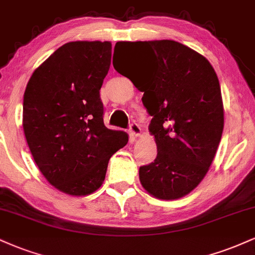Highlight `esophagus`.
I'll list each match as a JSON object with an SVG mask.
<instances>
[{"label": "esophagus", "mask_w": 255, "mask_h": 255, "mask_svg": "<svg viewBox=\"0 0 255 255\" xmlns=\"http://www.w3.org/2000/svg\"><path fill=\"white\" fill-rule=\"evenodd\" d=\"M129 131L131 133V135L140 136V134H141L140 126L135 124V122H133V124H130V126H129Z\"/></svg>", "instance_id": "1"}]
</instances>
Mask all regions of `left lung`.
I'll list each match as a JSON object with an SVG mask.
<instances>
[{
  "instance_id": "8db88e82",
  "label": "left lung",
  "mask_w": 255,
  "mask_h": 255,
  "mask_svg": "<svg viewBox=\"0 0 255 255\" xmlns=\"http://www.w3.org/2000/svg\"><path fill=\"white\" fill-rule=\"evenodd\" d=\"M122 45L152 54L145 71L129 78L143 93L142 103L152 116L148 129L158 149L154 161L140 167L141 185L155 198H180L202 182L222 136L219 78L202 54L173 40Z\"/></svg>"
}]
</instances>
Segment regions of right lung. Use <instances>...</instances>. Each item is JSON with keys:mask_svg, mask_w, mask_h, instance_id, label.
<instances>
[{"mask_svg": "<svg viewBox=\"0 0 255 255\" xmlns=\"http://www.w3.org/2000/svg\"><path fill=\"white\" fill-rule=\"evenodd\" d=\"M109 41H72L33 72L23 95L22 126L40 172L71 196L102 185L109 159L128 134L107 128L100 90L109 71Z\"/></svg>", "mask_w": 255, "mask_h": 255, "instance_id": "right-lung-1", "label": "right lung"}]
</instances>
